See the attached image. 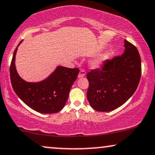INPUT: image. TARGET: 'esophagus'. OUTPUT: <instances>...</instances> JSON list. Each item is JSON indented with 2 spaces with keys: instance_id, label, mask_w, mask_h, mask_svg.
Segmentation results:
<instances>
[{
  "instance_id": "esophagus-1",
  "label": "esophagus",
  "mask_w": 155,
  "mask_h": 155,
  "mask_svg": "<svg viewBox=\"0 0 155 155\" xmlns=\"http://www.w3.org/2000/svg\"><path fill=\"white\" fill-rule=\"evenodd\" d=\"M85 74H86V72H85V71H84V70H83V69H80V73H79V74H78V78H83L84 75H85Z\"/></svg>"
}]
</instances>
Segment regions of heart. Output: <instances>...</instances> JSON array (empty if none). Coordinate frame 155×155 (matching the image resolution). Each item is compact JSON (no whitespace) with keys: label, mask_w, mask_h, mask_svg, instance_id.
Listing matches in <instances>:
<instances>
[{"label":"heart","mask_w":155,"mask_h":155,"mask_svg":"<svg viewBox=\"0 0 155 155\" xmlns=\"http://www.w3.org/2000/svg\"><path fill=\"white\" fill-rule=\"evenodd\" d=\"M101 61H102V58H97L91 63V65H92V68H97L100 65Z\"/></svg>","instance_id":"b5f03b06"}]
</instances>
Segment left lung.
<instances>
[{
	"label": "left lung",
	"mask_w": 155,
	"mask_h": 155,
	"mask_svg": "<svg viewBox=\"0 0 155 155\" xmlns=\"http://www.w3.org/2000/svg\"><path fill=\"white\" fill-rule=\"evenodd\" d=\"M120 56L105 61L100 69L87 74V97L97 111H111L126 103L134 94L141 76V60L137 48L124 40Z\"/></svg>",
	"instance_id": "8db88e82"
}]
</instances>
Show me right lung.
Instances as JSON below:
<instances>
[{
  "instance_id": "obj_1",
  "label": "right lung",
  "mask_w": 155,
  "mask_h": 155,
  "mask_svg": "<svg viewBox=\"0 0 155 155\" xmlns=\"http://www.w3.org/2000/svg\"><path fill=\"white\" fill-rule=\"evenodd\" d=\"M15 50L10 67V81L19 98L29 107L41 114H54L64 107L70 90L79 73L78 68L58 66L47 78L38 82H28L19 76L15 68Z\"/></svg>"
}]
</instances>
